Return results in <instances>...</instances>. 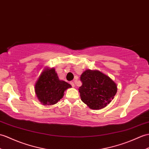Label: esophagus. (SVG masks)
Listing matches in <instances>:
<instances>
[{
  "label": "esophagus",
  "instance_id": "1",
  "mask_svg": "<svg viewBox=\"0 0 149 149\" xmlns=\"http://www.w3.org/2000/svg\"><path fill=\"white\" fill-rule=\"evenodd\" d=\"M70 84L72 85V87H75V84H74V82H73V81H71V82H70Z\"/></svg>",
  "mask_w": 149,
  "mask_h": 149
}]
</instances>
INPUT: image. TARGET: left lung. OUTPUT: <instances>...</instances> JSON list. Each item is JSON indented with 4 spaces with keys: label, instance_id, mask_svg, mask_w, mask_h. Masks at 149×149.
<instances>
[{
    "label": "left lung",
    "instance_id": "obj_1",
    "mask_svg": "<svg viewBox=\"0 0 149 149\" xmlns=\"http://www.w3.org/2000/svg\"><path fill=\"white\" fill-rule=\"evenodd\" d=\"M81 81L82 84L79 91L81 100L91 109L105 108L117 93L116 83L99 70L87 69L81 74Z\"/></svg>",
    "mask_w": 149,
    "mask_h": 149
}]
</instances>
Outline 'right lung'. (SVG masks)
Returning <instances> with one entry per match:
<instances>
[{"label": "right lung", "instance_id": "add662e5", "mask_svg": "<svg viewBox=\"0 0 149 149\" xmlns=\"http://www.w3.org/2000/svg\"><path fill=\"white\" fill-rule=\"evenodd\" d=\"M72 86L59 79L54 68L45 67L35 84V93L44 105H52L63 97L65 91Z\"/></svg>", "mask_w": 149, "mask_h": 149}]
</instances>
